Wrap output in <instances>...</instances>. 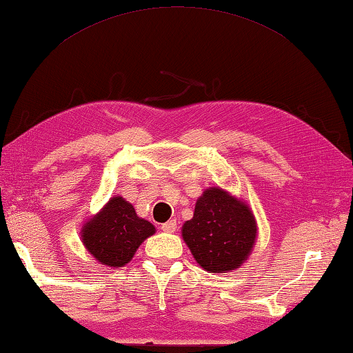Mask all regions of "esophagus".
I'll use <instances>...</instances> for the list:
<instances>
[{
  "label": "esophagus",
  "mask_w": 353,
  "mask_h": 353,
  "mask_svg": "<svg viewBox=\"0 0 353 353\" xmlns=\"http://www.w3.org/2000/svg\"><path fill=\"white\" fill-rule=\"evenodd\" d=\"M161 230H163L164 232H173L176 230V220L165 221V223L161 225Z\"/></svg>",
  "instance_id": "34e87169"
}]
</instances>
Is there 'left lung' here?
<instances>
[{"label": "left lung", "instance_id": "1", "mask_svg": "<svg viewBox=\"0 0 353 353\" xmlns=\"http://www.w3.org/2000/svg\"><path fill=\"white\" fill-rule=\"evenodd\" d=\"M181 231L196 263L211 273L237 270L257 239V223L248 205L220 188L203 192L194 217Z\"/></svg>", "mask_w": 353, "mask_h": 353}]
</instances>
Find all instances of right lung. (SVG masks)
Segmentation results:
<instances>
[{"label":"right lung","mask_w":353,"mask_h":353,"mask_svg":"<svg viewBox=\"0 0 353 353\" xmlns=\"http://www.w3.org/2000/svg\"><path fill=\"white\" fill-rule=\"evenodd\" d=\"M154 234V226L138 217L122 196H113L82 228V242L97 262L121 268L132 261L136 250Z\"/></svg>","instance_id":"right-lung-1"}]
</instances>
